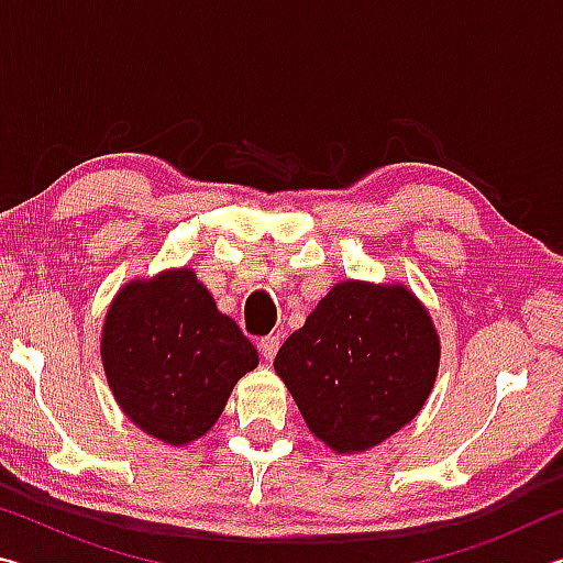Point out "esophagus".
Masks as SVG:
<instances>
[{"mask_svg": "<svg viewBox=\"0 0 563 563\" xmlns=\"http://www.w3.org/2000/svg\"><path fill=\"white\" fill-rule=\"evenodd\" d=\"M278 347H280V338L278 335H268V338H261L258 340V352L265 362H273V357L278 355Z\"/></svg>", "mask_w": 563, "mask_h": 563, "instance_id": "34e87169", "label": "esophagus"}]
</instances>
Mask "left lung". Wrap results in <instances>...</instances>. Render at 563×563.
Masks as SVG:
<instances>
[{
    "label": "left lung",
    "mask_w": 563,
    "mask_h": 563,
    "mask_svg": "<svg viewBox=\"0 0 563 563\" xmlns=\"http://www.w3.org/2000/svg\"><path fill=\"white\" fill-rule=\"evenodd\" d=\"M310 432L340 454L419 415L440 367L430 312L405 285H332L273 362Z\"/></svg>",
    "instance_id": "8db88e82"
}]
</instances>
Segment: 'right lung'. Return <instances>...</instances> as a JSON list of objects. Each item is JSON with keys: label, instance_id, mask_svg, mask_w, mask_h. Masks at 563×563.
<instances>
[{"label": "right lung", "instance_id": "obj_1", "mask_svg": "<svg viewBox=\"0 0 563 563\" xmlns=\"http://www.w3.org/2000/svg\"><path fill=\"white\" fill-rule=\"evenodd\" d=\"M109 387L133 424L170 446L203 437L258 350L190 268L131 280L101 330Z\"/></svg>", "mask_w": 563, "mask_h": 563}]
</instances>
